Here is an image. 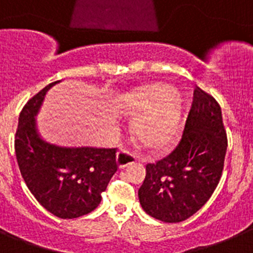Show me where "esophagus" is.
Masks as SVG:
<instances>
[{
    "instance_id": "obj_1",
    "label": "esophagus",
    "mask_w": 253,
    "mask_h": 253,
    "mask_svg": "<svg viewBox=\"0 0 253 253\" xmlns=\"http://www.w3.org/2000/svg\"><path fill=\"white\" fill-rule=\"evenodd\" d=\"M134 162H137V156H134L130 152L125 151V150L119 151L118 155H116V163H118L119 168H125V167H128L129 164Z\"/></svg>"
}]
</instances>
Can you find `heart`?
I'll return each instance as SVG.
<instances>
[{
  "instance_id": "b5f03b06",
  "label": "heart",
  "mask_w": 253,
  "mask_h": 253,
  "mask_svg": "<svg viewBox=\"0 0 253 253\" xmlns=\"http://www.w3.org/2000/svg\"><path fill=\"white\" fill-rule=\"evenodd\" d=\"M120 110L138 116L133 124L135 139L147 149H164L172 142L181 119V99L168 86L147 84L126 91Z\"/></svg>"
}]
</instances>
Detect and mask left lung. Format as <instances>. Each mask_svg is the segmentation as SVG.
<instances>
[{
    "label": "left lung",
    "instance_id": "1",
    "mask_svg": "<svg viewBox=\"0 0 253 253\" xmlns=\"http://www.w3.org/2000/svg\"><path fill=\"white\" fill-rule=\"evenodd\" d=\"M226 149L220 106L197 86L178 146L146 166L138 190L143 211L163 222H181L197 213L220 182Z\"/></svg>",
    "mask_w": 253,
    "mask_h": 253
}]
</instances>
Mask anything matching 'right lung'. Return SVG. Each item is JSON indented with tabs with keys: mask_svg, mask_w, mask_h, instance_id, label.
<instances>
[{
	"mask_svg": "<svg viewBox=\"0 0 253 253\" xmlns=\"http://www.w3.org/2000/svg\"><path fill=\"white\" fill-rule=\"evenodd\" d=\"M45 86L23 107L15 135L18 166L27 187L41 206L59 218H77L101 203L118 170L116 150L66 147L41 137L36 116L49 89Z\"/></svg>",
	"mask_w": 253,
	"mask_h": 253,
	"instance_id": "right-lung-1",
	"label": "right lung"
}]
</instances>
